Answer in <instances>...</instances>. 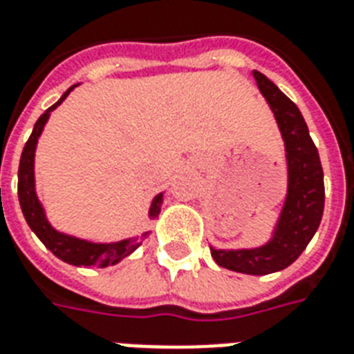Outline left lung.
I'll use <instances>...</instances> for the list:
<instances>
[{"instance_id":"8db88e82","label":"left lung","mask_w":354,"mask_h":354,"mask_svg":"<svg viewBox=\"0 0 354 354\" xmlns=\"http://www.w3.org/2000/svg\"><path fill=\"white\" fill-rule=\"evenodd\" d=\"M252 74L284 137L290 172L288 196L274 237L267 245L250 250L212 249V256L221 267L230 271L269 274L291 266L319 228L325 207V183L319 153L299 107L261 72L254 70Z\"/></svg>"}]
</instances>
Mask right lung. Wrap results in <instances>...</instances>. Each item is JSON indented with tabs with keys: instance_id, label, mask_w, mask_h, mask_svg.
Listing matches in <instances>:
<instances>
[{
	"instance_id": "obj_1",
	"label": "right lung",
	"mask_w": 354,
	"mask_h": 354,
	"mask_svg": "<svg viewBox=\"0 0 354 354\" xmlns=\"http://www.w3.org/2000/svg\"><path fill=\"white\" fill-rule=\"evenodd\" d=\"M74 87H70L66 93L61 96L57 104H53L48 107L40 118L35 122L33 133L29 135L24 152L20 158V167H18V201H20V207L24 217H26L29 228L37 234L40 241L44 243V247L51 250L53 254L57 256L59 260L66 261L70 266H93V267H107L115 266L118 261L131 254L139 245L142 243L145 236L133 237V239H124L118 243H91L77 239V237L64 236L61 232L53 230L50 223L46 221L44 209L40 206L39 198L35 195V148H37V141H39L40 133L44 129V124L48 122L50 113L63 102L68 93ZM163 201V195H158L153 198L152 207H150V217H156L159 213V204Z\"/></svg>"
}]
</instances>
